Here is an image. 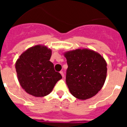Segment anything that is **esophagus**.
Here are the masks:
<instances>
[{
	"label": "esophagus",
	"instance_id": "34e87169",
	"mask_svg": "<svg viewBox=\"0 0 127 127\" xmlns=\"http://www.w3.org/2000/svg\"><path fill=\"white\" fill-rule=\"evenodd\" d=\"M60 74L62 75V76L63 77H64V72H63L62 71H60Z\"/></svg>",
	"mask_w": 127,
	"mask_h": 127
}]
</instances>
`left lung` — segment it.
Returning a JSON list of instances; mask_svg holds the SVG:
<instances>
[{
  "instance_id": "left-lung-1",
  "label": "left lung",
  "mask_w": 127,
  "mask_h": 127,
  "mask_svg": "<svg viewBox=\"0 0 127 127\" xmlns=\"http://www.w3.org/2000/svg\"><path fill=\"white\" fill-rule=\"evenodd\" d=\"M68 68L66 83L70 94L79 100L95 96L104 86L107 76V63L94 50L78 48L66 51Z\"/></svg>"
}]
</instances>
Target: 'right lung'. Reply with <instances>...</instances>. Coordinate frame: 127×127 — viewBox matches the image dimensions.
I'll use <instances>...</instances> for the list:
<instances>
[{
	"label": "right lung",
	"mask_w": 127,
	"mask_h": 127,
	"mask_svg": "<svg viewBox=\"0 0 127 127\" xmlns=\"http://www.w3.org/2000/svg\"><path fill=\"white\" fill-rule=\"evenodd\" d=\"M51 53V49L38 44L25 51L16 62L19 83L30 95L37 97L46 96L62 78L50 61Z\"/></svg>",
	"instance_id": "obj_1"
}]
</instances>
